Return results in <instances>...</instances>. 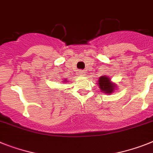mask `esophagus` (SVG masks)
<instances>
[{
  "instance_id": "obj_1",
  "label": "esophagus",
  "mask_w": 153,
  "mask_h": 153,
  "mask_svg": "<svg viewBox=\"0 0 153 153\" xmlns=\"http://www.w3.org/2000/svg\"><path fill=\"white\" fill-rule=\"evenodd\" d=\"M85 71H79V74L80 76H84L85 75Z\"/></svg>"
}]
</instances>
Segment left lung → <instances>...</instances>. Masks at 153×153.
<instances>
[{"label": "left lung", "mask_w": 153, "mask_h": 153, "mask_svg": "<svg viewBox=\"0 0 153 153\" xmlns=\"http://www.w3.org/2000/svg\"><path fill=\"white\" fill-rule=\"evenodd\" d=\"M98 85L101 92L108 95L113 93L117 88V85L112 82L110 78L106 75H102L99 78Z\"/></svg>", "instance_id": "obj_1"}]
</instances>
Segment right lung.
Here are the masks:
<instances>
[{
  "mask_svg": "<svg viewBox=\"0 0 153 153\" xmlns=\"http://www.w3.org/2000/svg\"><path fill=\"white\" fill-rule=\"evenodd\" d=\"M63 82H65H65H67V79H65V80L63 81Z\"/></svg>",
  "mask_w": 153,
  "mask_h": 153,
  "instance_id": "right-lung-1",
  "label": "right lung"
}]
</instances>
